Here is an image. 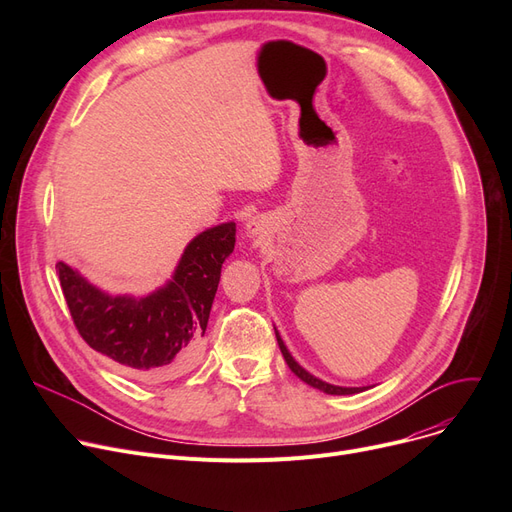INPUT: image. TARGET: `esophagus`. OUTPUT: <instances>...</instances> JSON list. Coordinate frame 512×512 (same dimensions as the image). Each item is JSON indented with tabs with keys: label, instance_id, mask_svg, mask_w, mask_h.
Instances as JSON below:
<instances>
[{
	"label": "esophagus",
	"instance_id": "obj_1",
	"mask_svg": "<svg viewBox=\"0 0 512 512\" xmlns=\"http://www.w3.org/2000/svg\"><path fill=\"white\" fill-rule=\"evenodd\" d=\"M265 224H263V220H259V218H253L251 222H247V228H245V234L249 236V238H253V240H257V238H263L265 236Z\"/></svg>",
	"mask_w": 512,
	"mask_h": 512
}]
</instances>
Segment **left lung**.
Instances as JSON below:
<instances>
[{
  "label": "left lung",
  "instance_id": "8db88e82",
  "mask_svg": "<svg viewBox=\"0 0 512 512\" xmlns=\"http://www.w3.org/2000/svg\"><path fill=\"white\" fill-rule=\"evenodd\" d=\"M274 330H276V328H274ZM276 338H278V346H280V351H282V357H284L286 365H288L290 371H292L294 375H297V378H301L305 384H309V386H313V388H317V390H321V392H326V394H334V396H346V394H357V392L367 390L365 386H363V388L334 386V384H328V382H324V380L315 378V375H311L307 369H303L297 361H294V357L288 353V348H286V344H284V340H282V336H280L278 330H276Z\"/></svg>",
  "mask_w": 512,
  "mask_h": 512
}]
</instances>
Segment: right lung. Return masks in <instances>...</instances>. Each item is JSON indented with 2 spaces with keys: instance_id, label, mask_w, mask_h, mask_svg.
<instances>
[{
  "instance_id": "add662e5",
  "label": "right lung",
  "mask_w": 512,
  "mask_h": 512,
  "mask_svg": "<svg viewBox=\"0 0 512 512\" xmlns=\"http://www.w3.org/2000/svg\"><path fill=\"white\" fill-rule=\"evenodd\" d=\"M236 224L207 228L188 242L172 278L145 297L112 294L72 265L56 270L83 340L126 371L172 380L197 359L222 263L234 251Z\"/></svg>"
}]
</instances>
